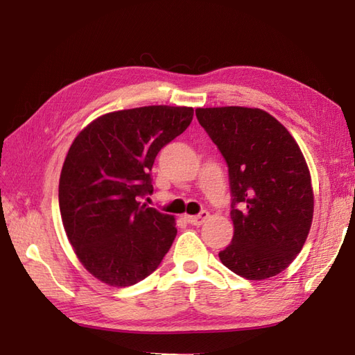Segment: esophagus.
I'll use <instances>...</instances> for the list:
<instances>
[{"instance_id": "1", "label": "esophagus", "mask_w": 355, "mask_h": 355, "mask_svg": "<svg viewBox=\"0 0 355 355\" xmlns=\"http://www.w3.org/2000/svg\"><path fill=\"white\" fill-rule=\"evenodd\" d=\"M208 216H209V213L208 211H200L198 216H187V222L188 223H191V225H194V227H199V225H202V223H204L207 219H208Z\"/></svg>"}]
</instances>
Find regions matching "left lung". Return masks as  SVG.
Returning a JSON list of instances; mask_svg holds the SVG:
<instances>
[{
	"instance_id": "8db88e82",
	"label": "left lung",
	"mask_w": 355,
	"mask_h": 355,
	"mask_svg": "<svg viewBox=\"0 0 355 355\" xmlns=\"http://www.w3.org/2000/svg\"><path fill=\"white\" fill-rule=\"evenodd\" d=\"M196 116L228 165L234 234L220 262L248 280L277 276L302 251L314 214L299 144L260 108H196Z\"/></svg>"
}]
</instances>
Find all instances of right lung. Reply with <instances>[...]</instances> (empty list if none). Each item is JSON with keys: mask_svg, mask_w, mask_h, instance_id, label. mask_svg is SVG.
<instances>
[{"mask_svg": "<svg viewBox=\"0 0 355 355\" xmlns=\"http://www.w3.org/2000/svg\"><path fill=\"white\" fill-rule=\"evenodd\" d=\"M193 107L148 105L105 113L75 137L60 178L69 242L93 277L130 286L150 276L176 237L171 214L142 204L162 147L184 133Z\"/></svg>", "mask_w": 355, "mask_h": 355, "instance_id": "right-lung-1", "label": "right lung"}]
</instances>
